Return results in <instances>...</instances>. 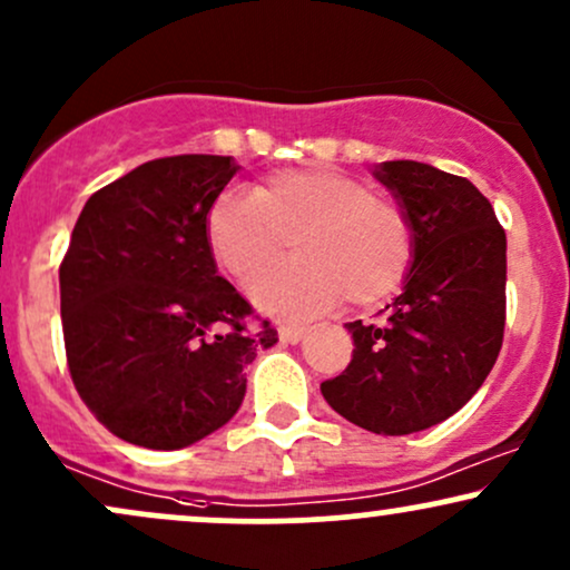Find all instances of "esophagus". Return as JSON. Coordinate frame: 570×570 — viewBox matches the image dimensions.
Returning a JSON list of instances; mask_svg holds the SVG:
<instances>
[{
    "label": "esophagus",
    "mask_w": 570,
    "mask_h": 570,
    "mask_svg": "<svg viewBox=\"0 0 570 570\" xmlns=\"http://www.w3.org/2000/svg\"><path fill=\"white\" fill-rule=\"evenodd\" d=\"M305 334H307V326H297V324H281L278 326L281 342H289V345H297Z\"/></svg>",
    "instance_id": "esophagus-1"
}]
</instances>
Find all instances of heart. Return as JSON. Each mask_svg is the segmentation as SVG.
Instances as JSON below:
<instances>
[{
    "instance_id": "b5f03b06",
    "label": "heart",
    "mask_w": 570,
    "mask_h": 570,
    "mask_svg": "<svg viewBox=\"0 0 570 570\" xmlns=\"http://www.w3.org/2000/svg\"><path fill=\"white\" fill-rule=\"evenodd\" d=\"M289 236L299 257L267 271L252 289L267 313H324L345 294L372 305L401 284L414 249L397 204L328 167L278 169L255 190L230 188L209 207L212 257L238 284H252Z\"/></svg>"
}]
</instances>
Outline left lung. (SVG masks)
Returning <instances> with one entry per match:
<instances>
[{
    "label": "left lung",
    "mask_w": 570,
    "mask_h": 570,
    "mask_svg": "<svg viewBox=\"0 0 570 570\" xmlns=\"http://www.w3.org/2000/svg\"><path fill=\"white\" fill-rule=\"evenodd\" d=\"M374 177L409 219L411 265L380 324H347L353 361L321 393L368 433L409 435L456 414L497 363L507 236L468 177L422 161H382Z\"/></svg>",
    "instance_id": "obj_1"
}]
</instances>
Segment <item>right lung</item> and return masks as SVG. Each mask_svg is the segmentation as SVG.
<instances>
[{"label": "right lung", "mask_w": 570, "mask_h": 570, "mask_svg": "<svg viewBox=\"0 0 570 570\" xmlns=\"http://www.w3.org/2000/svg\"><path fill=\"white\" fill-rule=\"evenodd\" d=\"M233 156L146 161L89 196L60 265L68 372L121 441L175 451L230 422L244 368L278 342L223 276L207 215Z\"/></svg>", "instance_id": "add662e5"}]
</instances>
